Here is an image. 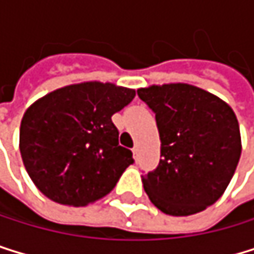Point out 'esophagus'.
Masks as SVG:
<instances>
[{
	"label": "esophagus",
	"instance_id": "34e87169",
	"mask_svg": "<svg viewBox=\"0 0 254 254\" xmlns=\"http://www.w3.org/2000/svg\"><path fill=\"white\" fill-rule=\"evenodd\" d=\"M132 154H134V157L138 155V148H137V146H134V148H132Z\"/></svg>",
	"mask_w": 254,
	"mask_h": 254
}]
</instances>
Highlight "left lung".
Segmentation results:
<instances>
[{
	"mask_svg": "<svg viewBox=\"0 0 254 254\" xmlns=\"http://www.w3.org/2000/svg\"><path fill=\"white\" fill-rule=\"evenodd\" d=\"M137 94L155 114L161 140L157 169L143 177L152 204L172 216L212 206L227 189L241 157L233 110L188 83L152 85Z\"/></svg>",
	"mask_w": 254,
	"mask_h": 254,
	"instance_id": "8db88e82",
	"label": "left lung"
}]
</instances>
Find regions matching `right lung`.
Wrapping results in <instances>:
<instances>
[{
	"label": "right lung",
	"instance_id": "right-lung-1",
	"mask_svg": "<svg viewBox=\"0 0 254 254\" xmlns=\"http://www.w3.org/2000/svg\"><path fill=\"white\" fill-rule=\"evenodd\" d=\"M134 97V90L114 83L83 82L41 97L25 111L19 151L47 198L77 207L114 189L134 158L119 144L111 117Z\"/></svg>",
	"mask_w": 254,
	"mask_h": 254
}]
</instances>
